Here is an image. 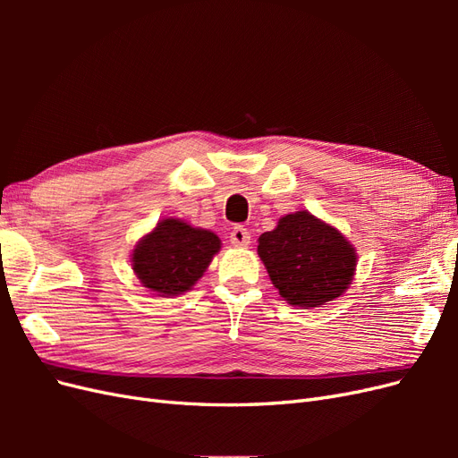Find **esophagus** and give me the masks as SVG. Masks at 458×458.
<instances>
[{
    "label": "esophagus",
    "mask_w": 458,
    "mask_h": 458,
    "mask_svg": "<svg viewBox=\"0 0 458 458\" xmlns=\"http://www.w3.org/2000/svg\"><path fill=\"white\" fill-rule=\"evenodd\" d=\"M231 244L233 246H248L250 244V233H248L244 227H234L231 231Z\"/></svg>",
    "instance_id": "esophagus-1"
}]
</instances>
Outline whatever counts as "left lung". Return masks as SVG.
Wrapping results in <instances>:
<instances>
[{
	"mask_svg": "<svg viewBox=\"0 0 458 458\" xmlns=\"http://www.w3.org/2000/svg\"><path fill=\"white\" fill-rule=\"evenodd\" d=\"M258 254L279 294L303 310L340 298L353 281L355 248L308 210L286 214L258 241Z\"/></svg>",
	"mask_w": 458,
	"mask_h": 458,
	"instance_id": "8db88e82",
	"label": "left lung"
}]
</instances>
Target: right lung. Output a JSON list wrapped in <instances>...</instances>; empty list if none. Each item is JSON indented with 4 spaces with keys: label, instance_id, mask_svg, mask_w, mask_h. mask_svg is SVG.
Returning <instances> with one entry per match:
<instances>
[{
    "label": "right lung",
    "instance_id": "obj_1",
    "mask_svg": "<svg viewBox=\"0 0 458 458\" xmlns=\"http://www.w3.org/2000/svg\"><path fill=\"white\" fill-rule=\"evenodd\" d=\"M219 248L221 241L212 231L165 217L137 242L131 267L150 293L170 298L195 286Z\"/></svg>",
    "mask_w": 458,
    "mask_h": 458
}]
</instances>
